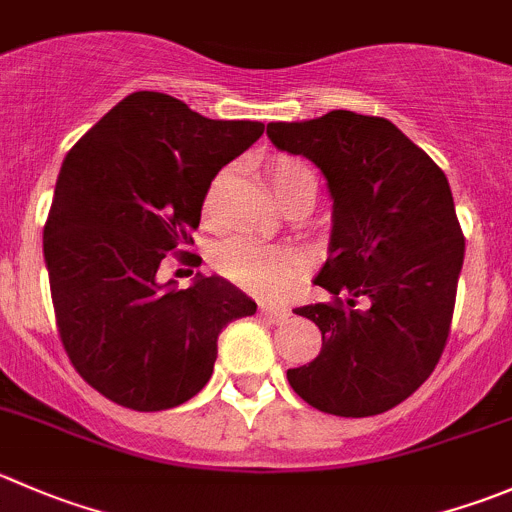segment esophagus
Here are the masks:
<instances>
[{"label": "esophagus", "instance_id": "1", "mask_svg": "<svg viewBox=\"0 0 512 512\" xmlns=\"http://www.w3.org/2000/svg\"><path fill=\"white\" fill-rule=\"evenodd\" d=\"M260 315L267 317L270 322H282L287 315H290V310H285V307H280V305H262Z\"/></svg>", "mask_w": 512, "mask_h": 512}]
</instances>
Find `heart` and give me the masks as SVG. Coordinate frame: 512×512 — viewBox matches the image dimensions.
I'll list each match as a JSON object with an SVG mask.
<instances>
[{
    "instance_id": "b5f03b06",
    "label": "heart",
    "mask_w": 512,
    "mask_h": 512,
    "mask_svg": "<svg viewBox=\"0 0 512 512\" xmlns=\"http://www.w3.org/2000/svg\"><path fill=\"white\" fill-rule=\"evenodd\" d=\"M265 177L270 182L272 192L282 205L297 195L315 197V172L305 162L295 157H277L265 167ZM227 185H230V172H220L212 177L202 197V217L210 225L222 220V207H225ZM217 272L225 275L235 285L255 292V295H277L285 290L302 270V255L287 245H267V242L252 240V237L237 235L227 237L215 247L212 255Z\"/></svg>"
}]
</instances>
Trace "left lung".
<instances>
[{"instance_id":"obj_1","label":"left lung","mask_w":512,"mask_h":512,"mask_svg":"<svg viewBox=\"0 0 512 512\" xmlns=\"http://www.w3.org/2000/svg\"><path fill=\"white\" fill-rule=\"evenodd\" d=\"M267 137L315 162L335 200L315 280L330 300L295 310L320 327L322 350L287 380L322 413H385L428 380L448 345L465 255L448 177L390 119L347 109L270 122Z\"/></svg>"}]
</instances>
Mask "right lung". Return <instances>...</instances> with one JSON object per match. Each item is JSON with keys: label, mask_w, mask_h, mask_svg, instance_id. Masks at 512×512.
<instances>
[{"label": "right lung", "mask_w": 512, "mask_h": 512, "mask_svg": "<svg viewBox=\"0 0 512 512\" xmlns=\"http://www.w3.org/2000/svg\"><path fill=\"white\" fill-rule=\"evenodd\" d=\"M265 132L207 119L162 92H135L67 152L44 222L54 317L74 370L122 408L157 413L195 398L217 337L257 305L222 277L160 285L165 257L190 260L212 177Z\"/></svg>", "instance_id": "1"}]
</instances>
